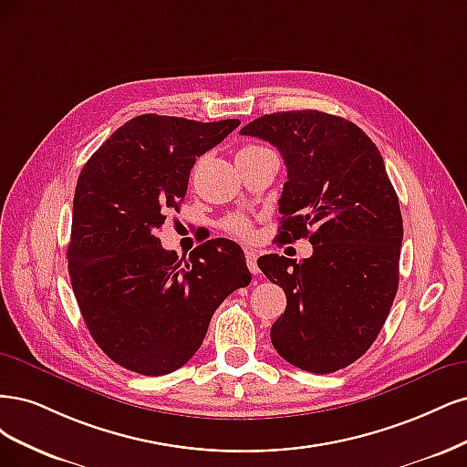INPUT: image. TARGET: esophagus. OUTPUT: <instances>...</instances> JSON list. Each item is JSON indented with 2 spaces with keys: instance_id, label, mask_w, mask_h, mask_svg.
Listing matches in <instances>:
<instances>
[{
  "instance_id": "1",
  "label": "esophagus",
  "mask_w": 467,
  "mask_h": 467,
  "mask_svg": "<svg viewBox=\"0 0 467 467\" xmlns=\"http://www.w3.org/2000/svg\"><path fill=\"white\" fill-rule=\"evenodd\" d=\"M258 252L255 250H252V248H246V264H248V269H250V274H254V275H258L260 274V267H258Z\"/></svg>"
}]
</instances>
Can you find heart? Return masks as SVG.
I'll return each mask as SVG.
<instances>
[{"label":"heart","mask_w":467,"mask_h":467,"mask_svg":"<svg viewBox=\"0 0 467 467\" xmlns=\"http://www.w3.org/2000/svg\"><path fill=\"white\" fill-rule=\"evenodd\" d=\"M260 145H246L238 151V155H244V153H254V151H260ZM223 229L231 233V234H238V236H248L250 234V221L244 219V217H238V215H233V217H227L223 221Z\"/></svg>","instance_id":"heart-1"}]
</instances>
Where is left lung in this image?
Masks as SVG:
<instances>
[{"label": "left lung", "mask_w": 467, "mask_h": 467, "mask_svg": "<svg viewBox=\"0 0 467 467\" xmlns=\"http://www.w3.org/2000/svg\"><path fill=\"white\" fill-rule=\"evenodd\" d=\"M240 133L272 143L287 167L277 238L312 244L303 262L258 260L287 295L269 332L274 348L314 374L349 367L380 334L400 283L403 221L379 147L349 119L318 110L265 114Z\"/></svg>", "instance_id": "left-lung-1"}]
</instances>
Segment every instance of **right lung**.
Segmentation results:
<instances>
[{
  "instance_id": "1",
  "label": "right lung",
  "mask_w": 467,
  "mask_h": 467,
  "mask_svg": "<svg viewBox=\"0 0 467 467\" xmlns=\"http://www.w3.org/2000/svg\"><path fill=\"white\" fill-rule=\"evenodd\" d=\"M238 124L135 116L78 178L67 246L71 287L88 332L119 367L161 376L186 365L217 306L252 279L233 240H207L190 258H178L157 236L184 200L195 159Z\"/></svg>"
}]
</instances>
